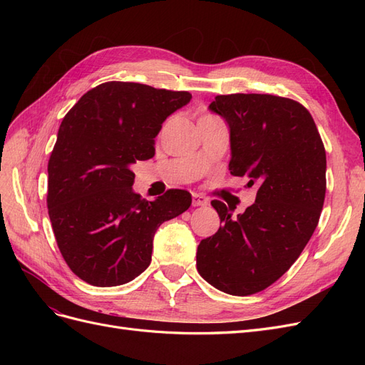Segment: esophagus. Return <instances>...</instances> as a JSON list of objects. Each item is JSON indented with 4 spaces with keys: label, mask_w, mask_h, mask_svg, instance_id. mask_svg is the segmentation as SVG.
I'll return each instance as SVG.
<instances>
[{
    "label": "esophagus",
    "mask_w": 365,
    "mask_h": 365,
    "mask_svg": "<svg viewBox=\"0 0 365 365\" xmlns=\"http://www.w3.org/2000/svg\"><path fill=\"white\" fill-rule=\"evenodd\" d=\"M193 207H202V205H207L208 204V200L205 196H202V195H197V193H195L193 195Z\"/></svg>",
    "instance_id": "1"
}]
</instances>
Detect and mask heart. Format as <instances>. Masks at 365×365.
I'll return each instance as SVG.
<instances>
[{
  "instance_id": "b5f03b06",
  "label": "heart",
  "mask_w": 365,
  "mask_h": 365,
  "mask_svg": "<svg viewBox=\"0 0 365 365\" xmlns=\"http://www.w3.org/2000/svg\"><path fill=\"white\" fill-rule=\"evenodd\" d=\"M202 117H212V115H202Z\"/></svg>"
}]
</instances>
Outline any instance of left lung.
Masks as SVG:
<instances>
[{
	"label": "left lung",
	"instance_id": "8db88e82",
	"mask_svg": "<svg viewBox=\"0 0 365 365\" xmlns=\"http://www.w3.org/2000/svg\"><path fill=\"white\" fill-rule=\"evenodd\" d=\"M210 109L230 126V172L257 185L256 202L235 217L212 201L222 227L196 252L201 277L230 295L267 289L312 237L326 196V150L315 121L292 98L216 96Z\"/></svg>",
	"mask_w": 365,
	"mask_h": 365
}]
</instances>
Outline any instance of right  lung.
Instances as JSON below:
<instances>
[{
  "label": "right lung",
  "instance_id": "obj_1",
  "mask_svg": "<svg viewBox=\"0 0 365 365\" xmlns=\"http://www.w3.org/2000/svg\"><path fill=\"white\" fill-rule=\"evenodd\" d=\"M190 98L114 81L85 93L63 117L48 160L47 207L62 257L83 282L106 288L138 277L157 228L190 207L180 189L141 200L130 170L155 155L163 121Z\"/></svg>",
  "mask_w": 365,
  "mask_h": 365
}]
</instances>
